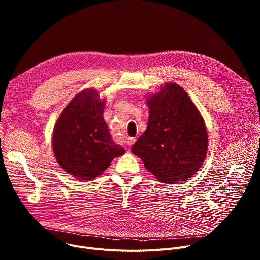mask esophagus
Here are the masks:
<instances>
[{"instance_id": "esophagus-1", "label": "esophagus", "mask_w": 260, "mask_h": 260, "mask_svg": "<svg viewBox=\"0 0 260 260\" xmlns=\"http://www.w3.org/2000/svg\"><path fill=\"white\" fill-rule=\"evenodd\" d=\"M136 138H134V137H127L126 138V143H127V145H133L135 142H136Z\"/></svg>"}]
</instances>
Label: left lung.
<instances>
[{"mask_svg": "<svg viewBox=\"0 0 260 260\" xmlns=\"http://www.w3.org/2000/svg\"><path fill=\"white\" fill-rule=\"evenodd\" d=\"M146 102L149 107L148 125L132 152L162 183L191 178L208 151V133L199 109L175 82L166 83Z\"/></svg>", "mask_w": 260, "mask_h": 260, "instance_id": "left-lung-1", "label": "left lung"}]
</instances>
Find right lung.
I'll return each mask as SVG.
<instances>
[{"instance_id":"obj_1","label":"right lung","mask_w":260,"mask_h":260,"mask_svg":"<svg viewBox=\"0 0 260 260\" xmlns=\"http://www.w3.org/2000/svg\"><path fill=\"white\" fill-rule=\"evenodd\" d=\"M105 100L93 88L74 96L59 115L52 134V149L58 165L80 181L100 176L124 148L112 141L104 120Z\"/></svg>"}]
</instances>
